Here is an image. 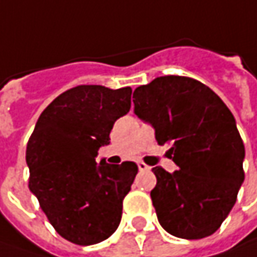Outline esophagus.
Instances as JSON below:
<instances>
[{
	"label": "esophagus",
	"mask_w": 257,
	"mask_h": 257,
	"mask_svg": "<svg viewBox=\"0 0 257 257\" xmlns=\"http://www.w3.org/2000/svg\"><path fill=\"white\" fill-rule=\"evenodd\" d=\"M138 168H140V171H150L151 170L150 165H147L145 162H142V161L138 162Z\"/></svg>",
	"instance_id": "1"
}]
</instances>
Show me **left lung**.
Segmentation results:
<instances>
[{"label":"left lung","instance_id":"obj_1","mask_svg":"<svg viewBox=\"0 0 257 257\" xmlns=\"http://www.w3.org/2000/svg\"><path fill=\"white\" fill-rule=\"evenodd\" d=\"M134 112L155 129L178 171L152 168V204L164 230L203 239L221 226L244 181V145L234 116L210 87L184 76H161L134 92Z\"/></svg>","mask_w":257,"mask_h":257}]
</instances>
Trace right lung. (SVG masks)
I'll use <instances>...</instances> for the list:
<instances>
[{
  "label": "right lung",
  "mask_w": 257,
  "mask_h": 257,
  "mask_svg": "<svg viewBox=\"0 0 257 257\" xmlns=\"http://www.w3.org/2000/svg\"><path fill=\"white\" fill-rule=\"evenodd\" d=\"M131 95V87L69 89L43 110L28 140V188L56 231L74 244L103 241L120 223L138 165L97 164L96 157L115 120L129 112Z\"/></svg>",
  "instance_id": "1"
}]
</instances>
